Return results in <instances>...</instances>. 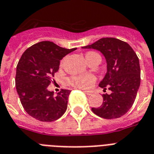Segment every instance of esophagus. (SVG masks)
Listing matches in <instances>:
<instances>
[{
  "label": "esophagus",
  "instance_id": "esophagus-1",
  "mask_svg": "<svg viewBox=\"0 0 154 154\" xmlns=\"http://www.w3.org/2000/svg\"><path fill=\"white\" fill-rule=\"evenodd\" d=\"M83 92H84L85 94H86V95H88V96H90L92 94L91 92H89V91H85V90H83Z\"/></svg>",
  "mask_w": 154,
  "mask_h": 154
}]
</instances>
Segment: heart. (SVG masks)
<instances>
[{
	"instance_id": "heart-1",
	"label": "heart",
	"mask_w": 154,
	"mask_h": 154,
	"mask_svg": "<svg viewBox=\"0 0 154 154\" xmlns=\"http://www.w3.org/2000/svg\"><path fill=\"white\" fill-rule=\"evenodd\" d=\"M97 54L96 53L94 52H89L86 53L85 58L86 60H89V57H91L93 55ZM96 81V77H94V75L89 74H80V75H74L70 77L68 79V83L73 87L78 88V89H90L94 82Z\"/></svg>"
}]
</instances>
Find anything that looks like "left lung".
Masks as SVG:
<instances>
[{
	"label": "left lung",
	"instance_id": "left-lung-1",
	"mask_svg": "<svg viewBox=\"0 0 154 154\" xmlns=\"http://www.w3.org/2000/svg\"><path fill=\"white\" fill-rule=\"evenodd\" d=\"M101 52L107 63V72L99 86L109 89L103 94L102 105L92 111L105 119L125 115L134 104L141 82V69L137 56L128 43L113 37H105L82 47Z\"/></svg>",
	"mask_w": 154,
	"mask_h": 154
}]
</instances>
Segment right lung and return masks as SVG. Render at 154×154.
Instances as JSON below:
<instances>
[{
  "instance_id": "add662e5",
  "label": "right lung",
  "mask_w": 154,
  "mask_h": 154,
  "mask_svg": "<svg viewBox=\"0 0 154 154\" xmlns=\"http://www.w3.org/2000/svg\"><path fill=\"white\" fill-rule=\"evenodd\" d=\"M76 49L41 42L24 52L17 66L16 88L23 108L31 117L49 122L65 113L71 91L61 89L54 95L47 88L59 69L60 60Z\"/></svg>"
}]
</instances>
